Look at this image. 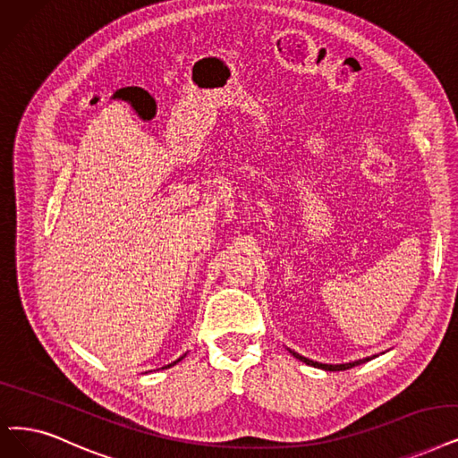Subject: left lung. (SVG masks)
I'll return each instance as SVG.
<instances>
[{"label":"left lung","mask_w":458,"mask_h":458,"mask_svg":"<svg viewBox=\"0 0 458 458\" xmlns=\"http://www.w3.org/2000/svg\"><path fill=\"white\" fill-rule=\"evenodd\" d=\"M289 353H293V357H295V359H299V360H302V362L310 364V367H316V369H321V370H327V372L350 370V369H353V367H359V364H364V362H369V360H372V359H376V357H377V355H372V357H364V359L352 360V362H344V364H325V362H318V360L308 359V357H304V355H299L297 352H293V350H289Z\"/></svg>","instance_id":"left-lung-1"}]
</instances>
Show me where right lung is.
Returning a JSON list of instances; mask_svg holds the SVG:
<instances>
[{
	"instance_id": "add662e5",
	"label": "right lung",
	"mask_w": 458,
	"mask_h": 458,
	"mask_svg": "<svg viewBox=\"0 0 458 458\" xmlns=\"http://www.w3.org/2000/svg\"><path fill=\"white\" fill-rule=\"evenodd\" d=\"M184 357H186V353H184V355H182V357H180V359H178V360H174V362H171V364H167V367H174V364H176V362H180V360H182V359H184ZM167 367H165V369H167Z\"/></svg>"
}]
</instances>
